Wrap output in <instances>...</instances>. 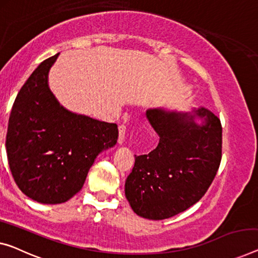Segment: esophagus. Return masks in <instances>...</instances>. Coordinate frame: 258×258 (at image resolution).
<instances>
[{"label":"esophagus","mask_w":258,"mask_h":258,"mask_svg":"<svg viewBox=\"0 0 258 258\" xmlns=\"http://www.w3.org/2000/svg\"><path fill=\"white\" fill-rule=\"evenodd\" d=\"M125 134H126V126L124 124L119 125V138H118L119 144H122V142H124Z\"/></svg>","instance_id":"obj_1"}]
</instances>
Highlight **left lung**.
<instances>
[{
  "label": "left lung",
  "mask_w": 258,
  "mask_h": 258,
  "mask_svg": "<svg viewBox=\"0 0 258 258\" xmlns=\"http://www.w3.org/2000/svg\"><path fill=\"white\" fill-rule=\"evenodd\" d=\"M146 116L160 141L149 154L136 155L125 196L138 215L163 220L187 210L209 190L221 162L222 127L205 107L194 112L149 109ZM195 117L202 119V125Z\"/></svg>",
  "instance_id": "8db88e82"
}]
</instances>
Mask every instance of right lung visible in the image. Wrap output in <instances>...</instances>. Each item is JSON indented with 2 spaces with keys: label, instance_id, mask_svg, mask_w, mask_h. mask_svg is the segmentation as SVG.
I'll return each mask as SVG.
<instances>
[{
  "label": "right lung",
  "instance_id": "1",
  "mask_svg": "<svg viewBox=\"0 0 258 258\" xmlns=\"http://www.w3.org/2000/svg\"><path fill=\"white\" fill-rule=\"evenodd\" d=\"M57 55L44 60L21 88L6 139L15 182L41 204H61L78 194L98 154L118 139L116 124L73 113L59 104L48 87V72Z\"/></svg>",
  "mask_w": 258,
  "mask_h": 258
}]
</instances>
